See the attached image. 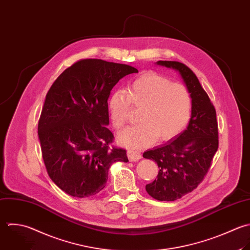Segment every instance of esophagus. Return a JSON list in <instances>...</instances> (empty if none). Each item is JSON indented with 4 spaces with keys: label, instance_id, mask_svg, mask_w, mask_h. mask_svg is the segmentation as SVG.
<instances>
[{
    "label": "esophagus",
    "instance_id": "34e87169",
    "mask_svg": "<svg viewBox=\"0 0 250 250\" xmlns=\"http://www.w3.org/2000/svg\"><path fill=\"white\" fill-rule=\"evenodd\" d=\"M127 157H128V160L130 162H137L142 158L141 154L139 152H136V151H128L127 152Z\"/></svg>",
    "mask_w": 250,
    "mask_h": 250
}]
</instances>
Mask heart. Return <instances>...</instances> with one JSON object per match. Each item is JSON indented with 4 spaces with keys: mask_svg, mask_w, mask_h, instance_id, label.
Segmentation results:
<instances>
[{
    "mask_svg": "<svg viewBox=\"0 0 250 250\" xmlns=\"http://www.w3.org/2000/svg\"><path fill=\"white\" fill-rule=\"evenodd\" d=\"M131 106L141 109V124L120 132L119 142L140 149L158 141L176 137L187 126L192 114V97L181 83H174L155 72H146L132 81L128 94L113 91L107 102L112 125L122 128L129 118Z\"/></svg>",
    "mask_w": 250,
    "mask_h": 250,
    "instance_id": "heart-1",
    "label": "heart"
}]
</instances>
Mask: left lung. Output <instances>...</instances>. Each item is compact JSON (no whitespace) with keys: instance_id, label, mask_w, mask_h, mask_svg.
<instances>
[{"instance_id":"8db88e82","label":"left lung","mask_w":250,"mask_h":250,"mask_svg":"<svg viewBox=\"0 0 250 250\" xmlns=\"http://www.w3.org/2000/svg\"><path fill=\"white\" fill-rule=\"evenodd\" d=\"M179 72L192 97V114L187 128L173 141L146 151L145 159L159 167L157 179L146 185L158 201H176L195 190L207 175L218 149L216 111L195 73L178 61L157 62Z\"/></svg>"}]
</instances>
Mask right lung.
Returning a JSON list of instances; mask_svg holds the SVG:
<instances>
[{
	"instance_id": "1",
	"label": "right lung",
	"mask_w": 250,
	"mask_h": 250,
	"mask_svg": "<svg viewBox=\"0 0 250 250\" xmlns=\"http://www.w3.org/2000/svg\"><path fill=\"white\" fill-rule=\"evenodd\" d=\"M134 67L101 59H82L64 70L46 93L38 125L48 176L72 197L87 198L104 189L110 167L127 163L114 141L108 97Z\"/></svg>"
}]
</instances>
